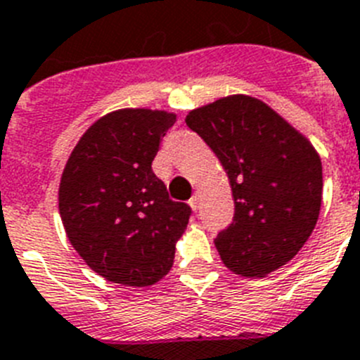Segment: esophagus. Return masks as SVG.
<instances>
[{
	"mask_svg": "<svg viewBox=\"0 0 360 360\" xmlns=\"http://www.w3.org/2000/svg\"><path fill=\"white\" fill-rule=\"evenodd\" d=\"M188 203H190V207H192V210H198V208H199V195L198 194L192 195Z\"/></svg>",
	"mask_w": 360,
	"mask_h": 360,
	"instance_id": "1",
	"label": "esophagus"
}]
</instances>
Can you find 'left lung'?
Instances as JSON below:
<instances>
[{
	"label": "left lung",
	"mask_w": 360,
	"mask_h": 360,
	"mask_svg": "<svg viewBox=\"0 0 360 360\" xmlns=\"http://www.w3.org/2000/svg\"><path fill=\"white\" fill-rule=\"evenodd\" d=\"M185 120L231 183L234 219L214 240L223 264L249 278L288 264L311 236L322 205V162L313 144L255 96H223Z\"/></svg>",
	"instance_id": "left-lung-1"
}]
</instances>
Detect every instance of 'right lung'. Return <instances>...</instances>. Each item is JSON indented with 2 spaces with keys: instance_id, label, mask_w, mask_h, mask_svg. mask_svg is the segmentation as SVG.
Masks as SVG:
<instances>
[{
  "instance_id": "1",
  "label": "right lung",
  "mask_w": 360,
  "mask_h": 360,
  "mask_svg": "<svg viewBox=\"0 0 360 360\" xmlns=\"http://www.w3.org/2000/svg\"><path fill=\"white\" fill-rule=\"evenodd\" d=\"M174 122L168 111H111L89 126L65 162L58 190L63 229L108 282L146 288L174 265L192 210L172 201L152 170Z\"/></svg>"
}]
</instances>
